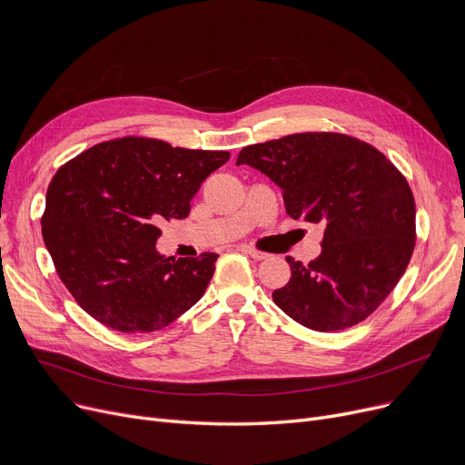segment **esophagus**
<instances>
[{
	"label": "esophagus",
	"instance_id": "obj_1",
	"mask_svg": "<svg viewBox=\"0 0 465 465\" xmlns=\"http://www.w3.org/2000/svg\"><path fill=\"white\" fill-rule=\"evenodd\" d=\"M245 252H247L252 260H256V262H260V260H265V258H267V254H265V252L256 251V249H245Z\"/></svg>",
	"mask_w": 465,
	"mask_h": 465
}]
</instances>
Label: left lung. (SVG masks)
<instances>
[{
  "label": "left lung",
  "mask_w": 465,
  "mask_h": 465,
  "mask_svg": "<svg viewBox=\"0 0 465 465\" xmlns=\"http://www.w3.org/2000/svg\"><path fill=\"white\" fill-rule=\"evenodd\" d=\"M247 163L282 188L294 220L324 224L321 256L286 258L292 277L273 302L296 322L339 331L368 316L394 290L414 251V198L398 167L370 143L305 132L245 146Z\"/></svg>",
  "instance_id": "left-lung-1"
}]
</instances>
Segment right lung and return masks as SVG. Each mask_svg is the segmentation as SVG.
<instances>
[{
  "mask_svg": "<svg viewBox=\"0 0 465 465\" xmlns=\"http://www.w3.org/2000/svg\"><path fill=\"white\" fill-rule=\"evenodd\" d=\"M230 160L160 139L122 137L64 163L46 190L43 241L75 302L124 333L169 326L198 303L218 254L165 258L160 224L186 218L202 183Z\"/></svg>",
  "mask_w": 465,
  "mask_h": 465,
  "instance_id": "right-lung-1",
  "label": "right lung"
}]
</instances>
